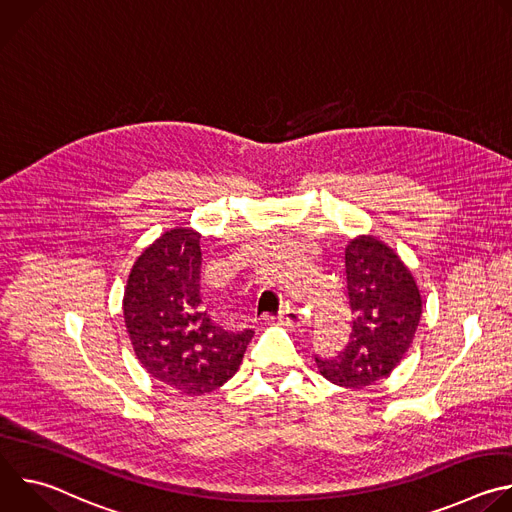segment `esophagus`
<instances>
[{
    "label": "esophagus",
    "mask_w": 512,
    "mask_h": 512,
    "mask_svg": "<svg viewBox=\"0 0 512 512\" xmlns=\"http://www.w3.org/2000/svg\"><path fill=\"white\" fill-rule=\"evenodd\" d=\"M277 320H279L283 326H291V328H296V326H302V324H304L302 312H300L298 308H294V306H287L285 310H281L279 316H277Z\"/></svg>",
    "instance_id": "1"
}]
</instances>
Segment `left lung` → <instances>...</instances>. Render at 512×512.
<instances>
[{"mask_svg":"<svg viewBox=\"0 0 512 512\" xmlns=\"http://www.w3.org/2000/svg\"><path fill=\"white\" fill-rule=\"evenodd\" d=\"M352 332L346 348L316 358L322 377L362 389L391 375L409 350L421 318L419 287L401 257L373 235H358L344 249Z\"/></svg>","mask_w":512,"mask_h":512,"instance_id":"left-lung-1","label":"left lung"}]
</instances>
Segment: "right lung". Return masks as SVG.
Masks as SVG:
<instances>
[{"instance_id":"right-lung-1","label":"right lung","mask_w":512,"mask_h":512,"mask_svg":"<svg viewBox=\"0 0 512 512\" xmlns=\"http://www.w3.org/2000/svg\"><path fill=\"white\" fill-rule=\"evenodd\" d=\"M200 233L174 227L135 259L123 318L141 367L182 395L223 387L241 367L253 330L216 324L200 300Z\"/></svg>"}]
</instances>
